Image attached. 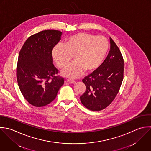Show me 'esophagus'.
I'll list each match as a JSON object with an SVG mask.
<instances>
[{
	"label": "esophagus",
	"mask_w": 151,
	"mask_h": 151,
	"mask_svg": "<svg viewBox=\"0 0 151 151\" xmlns=\"http://www.w3.org/2000/svg\"><path fill=\"white\" fill-rule=\"evenodd\" d=\"M67 82H68L69 83H70L71 84H74L76 83V82L72 79H67Z\"/></svg>",
	"instance_id": "esophagus-1"
}]
</instances>
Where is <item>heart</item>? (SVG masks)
Listing matches in <instances>:
<instances>
[{"label":"heart","instance_id":"obj_1","mask_svg":"<svg viewBox=\"0 0 151 151\" xmlns=\"http://www.w3.org/2000/svg\"><path fill=\"white\" fill-rule=\"evenodd\" d=\"M108 47V42L103 36L79 33L69 37L63 46H56L52 56L58 67L65 69L69 65L72 56H74L75 62L63 70L62 75L75 78L83 70L91 72L98 69L106 56Z\"/></svg>","mask_w":151,"mask_h":151}]
</instances>
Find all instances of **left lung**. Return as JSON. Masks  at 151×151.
<instances>
[{
	"label": "left lung",
	"mask_w": 151,
	"mask_h": 151,
	"mask_svg": "<svg viewBox=\"0 0 151 151\" xmlns=\"http://www.w3.org/2000/svg\"><path fill=\"white\" fill-rule=\"evenodd\" d=\"M111 49L101 65L82 82L86 91L80 96L81 102L88 109L99 111L114 100L124 78V59L121 52L111 37Z\"/></svg>",
	"instance_id": "obj_1"
}]
</instances>
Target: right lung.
<instances>
[{
    "instance_id": "right-lung-1",
    "label": "right lung",
    "mask_w": 151,
    "mask_h": 151,
    "mask_svg": "<svg viewBox=\"0 0 151 151\" xmlns=\"http://www.w3.org/2000/svg\"><path fill=\"white\" fill-rule=\"evenodd\" d=\"M62 32L46 30L30 36L19 54L16 78L25 99L36 107L45 106L56 97L64 79L56 75L52 50L60 40Z\"/></svg>"
}]
</instances>
